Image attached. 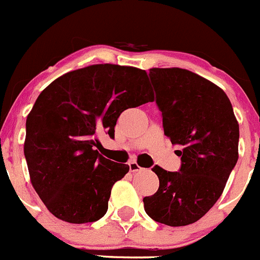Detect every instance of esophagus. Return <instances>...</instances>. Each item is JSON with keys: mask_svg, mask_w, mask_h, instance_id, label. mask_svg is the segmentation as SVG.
I'll use <instances>...</instances> for the list:
<instances>
[{"mask_svg": "<svg viewBox=\"0 0 260 260\" xmlns=\"http://www.w3.org/2000/svg\"><path fill=\"white\" fill-rule=\"evenodd\" d=\"M129 168H130V172H133V173H135V172H139V171H141V169H143L140 166H139L138 163H136L135 160L130 161Z\"/></svg>", "mask_w": 260, "mask_h": 260, "instance_id": "obj_1", "label": "esophagus"}]
</instances>
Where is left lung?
Instances as JSON below:
<instances>
[{"mask_svg":"<svg viewBox=\"0 0 260 260\" xmlns=\"http://www.w3.org/2000/svg\"><path fill=\"white\" fill-rule=\"evenodd\" d=\"M149 77L182 164L178 172L154 167L159 188L144 209L156 222L186 226L220 199L239 158V124L225 92L204 77L182 68H151Z\"/></svg>","mask_w":260,"mask_h":260,"instance_id":"1","label":"left lung"}]
</instances>
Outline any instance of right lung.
Here are the masks:
<instances>
[{
    "mask_svg": "<svg viewBox=\"0 0 260 260\" xmlns=\"http://www.w3.org/2000/svg\"><path fill=\"white\" fill-rule=\"evenodd\" d=\"M153 101L146 72L117 64L68 72L39 94L24 153L32 187L54 216L86 223L106 214L112 186L129 166L102 156L97 136L114 138L122 111Z\"/></svg>",
    "mask_w": 260,
    "mask_h": 260,
    "instance_id": "obj_1",
    "label": "right lung"
}]
</instances>
